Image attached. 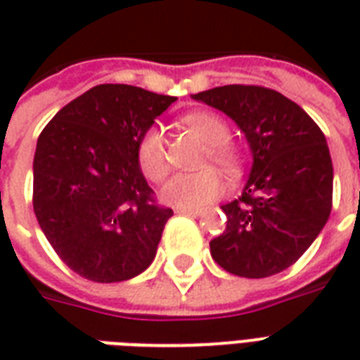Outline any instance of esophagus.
Here are the masks:
<instances>
[{
	"label": "esophagus",
	"mask_w": 360,
	"mask_h": 360,
	"mask_svg": "<svg viewBox=\"0 0 360 360\" xmlns=\"http://www.w3.org/2000/svg\"><path fill=\"white\" fill-rule=\"evenodd\" d=\"M177 214H185V216H202L204 210H193V208H175Z\"/></svg>",
	"instance_id": "34e87169"
}]
</instances>
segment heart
Masks as SVG:
<instances>
[{
    "label": "heart",
    "instance_id": "1",
    "mask_svg": "<svg viewBox=\"0 0 360 360\" xmlns=\"http://www.w3.org/2000/svg\"><path fill=\"white\" fill-rule=\"evenodd\" d=\"M185 125L191 127L206 144V162L221 167L229 177L241 173L243 158L229 144L231 131L224 119L210 111H193L183 117ZM139 164L142 173L152 181H162L169 172L167 152H165V134L160 127H150L139 142ZM224 191V179L214 169L196 173H175L162 187L164 202L177 208L198 210L212 200H216Z\"/></svg>",
    "mask_w": 360,
    "mask_h": 360
}]
</instances>
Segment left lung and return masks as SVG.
Here are the masks:
<instances>
[{"label":"left lung","mask_w":360,"mask_h":360,"mask_svg":"<svg viewBox=\"0 0 360 360\" xmlns=\"http://www.w3.org/2000/svg\"><path fill=\"white\" fill-rule=\"evenodd\" d=\"M193 100L233 119L252 154L241 196L221 206L227 226L210 241L212 258L241 278L283 271L332 212L333 167L324 133L301 105L264 86L227 84Z\"/></svg>","instance_id":"1"}]
</instances>
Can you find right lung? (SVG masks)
<instances>
[{
    "label": "right lung",
    "mask_w": 360,
    "mask_h": 360,
    "mask_svg": "<svg viewBox=\"0 0 360 360\" xmlns=\"http://www.w3.org/2000/svg\"><path fill=\"white\" fill-rule=\"evenodd\" d=\"M177 98L100 84L56 113L34 152V214L59 258L98 283L127 281L156 257L172 208L152 198L139 142Z\"/></svg>",
    "instance_id": "add662e5"
}]
</instances>
